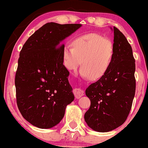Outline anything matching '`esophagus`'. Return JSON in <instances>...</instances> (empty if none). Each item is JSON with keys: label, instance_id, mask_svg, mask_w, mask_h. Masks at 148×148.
Returning <instances> with one entry per match:
<instances>
[{"label": "esophagus", "instance_id": "1", "mask_svg": "<svg viewBox=\"0 0 148 148\" xmlns=\"http://www.w3.org/2000/svg\"><path fill=\"white\" fill-rule=\"evenodd\" d=\"M73 92H74V94L76 99H79L81 97H82L84 95V90L81 88H75V89H74Z\"/></svg>", "mask_w": 148, "mask_h": 148}]
</instances>
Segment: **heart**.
I'll use <instances>...</instances> for the list:
<instances>
[{
  "label": "heart",
  "instance_id": "heart-1",
  "mask_svg": "<svg viewBox=\"0 0 148 148\" xmlns=\"http://www.w3.org/2000/svg\"><path fill=\"white\" fill-rule=\"evenodd\" d=\"M72 46L62 49V62L69 71L81 65V75L92 80L101 79L108 72L114 56L113 42L99 34L90 33L76 37Z\"/></svg>",
  "mask_w": 148,
  "mask_h": 148
}]
</instances>
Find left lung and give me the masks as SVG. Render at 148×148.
I'll use <instances>...</instances> for the list:
<instances>
[{
	"label": "left lung",
	"mask_w": 148,
	"mask_h": 148,
	"mask_svg": "<svg viewBox=\"0 0 148 148\" xmlns=\"http://www.w3.org/2000/svg\"><path fill=\"white\" fill-rule=\"evenodd\" d=\"M114 34L115 53L111 67L103 77L86 90L90 106L85 113L88 127L108 132L121 126L127 120L135 95V60L128 41L118 28Z\"/></svg>",
	"instance_id": "8db88e82"
}]
</instances>
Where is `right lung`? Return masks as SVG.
<instances>
[{"instance_id": "obj_1", "label": "right lung", "mask_w": 148, "mask_h": 148, "mask_svg": "<svg viewBox=\"0 0 148 148\" xmlns=\"http://www.w3.org/2000/svg\"><path fill=\"white\" fill-rule=\"evenodd\" d=\"M81 26L47 23L22 47L15 76L16 103L22 116L33 126L57 125L74 101L69 72L62 62V42Z\"/></svg>"}]
</instances>
